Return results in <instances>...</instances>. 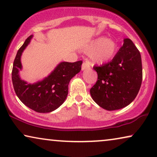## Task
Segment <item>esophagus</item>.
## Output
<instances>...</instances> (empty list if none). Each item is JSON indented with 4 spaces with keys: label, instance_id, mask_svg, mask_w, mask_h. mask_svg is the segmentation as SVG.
<instances>
[{
    "label": "esophagus",
    "instance_id": "34e87169",
    "mask_svg": "<svg viewBox=\"0 0 157 157\" xmlns=\"http://www.w3.org/2000/svg\"><path fill=\"white\" fill-rule=\"evenodd\" d=\"M90 68V64L88 63V62H83L82 63V66H81V69H82V71L88 69V68Z\"/></svg>",
    "mask_w": 157,
    "mask_h": 157
}]
</instances>
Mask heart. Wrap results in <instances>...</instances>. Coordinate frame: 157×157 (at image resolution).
Instances as JSON below:
<instances>
[{
	"instance_id": "obj_1",
	"label": "heart",
	"mask_w": 157,
	"mask_h": 157,
	"mask_svg": "<svg viewBox=\"0 0 157 157\" xmlns=\"http://www.w3.org/2000/svg\"><path fill=\"white\" fill-rule=\"evenodd\" d=\"M117 51V43L112 39H107L106 37L96 38L85 48L86 52H92L91 59L95 63H104L110 61Z\"/></svg>"
}]
</instances>
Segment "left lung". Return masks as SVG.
I'll list each match as a JSON object with an SVG mask.
<instances>
[{"mask_svg":"<svg viewBox=\"0 0 157 157\" xmlns=\"http://www.w3.org/2000/svg\"><path fill=\"white\" fill-rule=\"evenodd\" d=\"M96 83L90 89L93 100L108 111L118 110L130 104L138 94L142 81L141 54L132 40L124 44L113 59L101 66Z\"/></svg>","mask_w":157,"mask_h":157,"instance_id":"8db88e82","label":"left lung"}]
</instances>
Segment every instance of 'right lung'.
Here are the masks:
<instances>
[{
	"label": "right lung",
	"mask_w": 157,
	"mask_h": 157,
	"mask_svg": "<svg viewBox=\"0 0 157 157\" xmlns=\"http://www.w3.org/2000/svg\"><path fill=\"white\" fill-rule=\"evenodd\" d=\"M33 36H30L19 48L15 58L12 70V82L21 101L38 113H49L59 108L68 95V83L80 72L82 61L74 63L61 62L50 75L42 81L28 83L21 79L19 71L22 69L21 57Z\"/></svg>",
	"instance_id": "1"
}]
</instances>
